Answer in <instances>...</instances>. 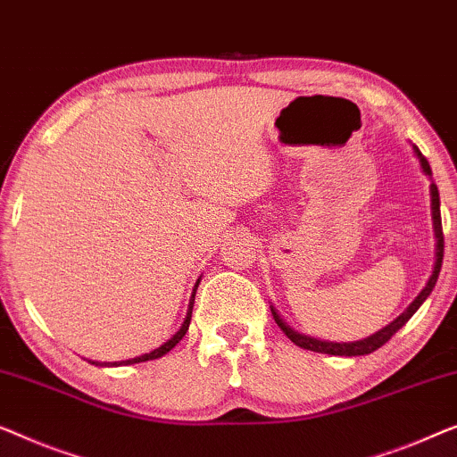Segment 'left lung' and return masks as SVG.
I'll use <instances>...</instances> for the list:
<instances>
[{
  "label": "left lung",
  "instance_id": "1",
  "mask_svg": "<svg viewBox=\"0 0 457 457\" xmlns=\"http://www.w3.org/2000/svg\"><path fill=\"white\" fill-rule=\"evenodd\" d=\"M414 154L419 156L420 161V167L425 170V175L431 177V164L425 156L420 154V150L414 146ZM431 216H433V230H435V266H433V274L428 276V282L425 284V288L420 290L419 296L410 303L406 307V311L402 315L395 317V320L386 326L379 332H375L373 336H369L365 340H356V342H328V340H317V338H311V336H303L299 332H295L293 328L287 326V321L282 320L280 315H278V311L270 305L272 309V315L278 323V328L282 329L284 334L288 336L290 340H293L296 346L305 348V350H313V353H321V354H336V356H361V354H371L375 353L377 348H381L383 344H386L392 336L398 332L402 326H406V321L412 317L422 303L427 301V296L431 295V290L435 288V284H437V278L441 272V263H443V228H441V210H439V189L437 185L431 183Z\"/></svg>",
  "mask_w": 457,
  "mask_h": 457
}]
</instances>
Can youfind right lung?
<instances>
[{"label":"right lung","mask_w":457,"mask_h":457,"mask_svg":"<svg viewBox=\"0 0 457 457\" xmlns=\"http://www.w3.org/2000/svg\"><path fill=\"white\" fill-rule=\"evenodd\" d=\"M197 287H200V278H197V282H195V287H194V293H191V299H189V305H187V315H185V320H183V323H181V328H179V332H177L173 338L170 340H167L162 344V346H158V348H154L152 350V353H148V354H142V356H136V359H129V361H119V362H95L92 361V365H101V367H119V365H134V362H144V361H154V359H161V356H164L169 353V350H173L177 344H179L181 340H183V336L187 334V329H189V321H191V311H194V301H195V290H197Z\"/></svg>","instance_id":"right-lung-1"}]
</instances>
